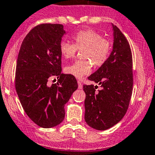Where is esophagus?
<instances>
[{
	"label": "esophagus",
	"mask_w": 155,
	"mask_h": 155,
	"mask_svg": "<svg viewBox=\"0 0 155 155\" xmlns=\"http://www.w3.org/2000/svg\"><path fill=\"white\" fill-rule=\"evenodd\" d=\"M78 87H79V89H82V83L80 82V81H78Z\"/></svg>",
	"instance_id": "34e87169"
}]
</instances>
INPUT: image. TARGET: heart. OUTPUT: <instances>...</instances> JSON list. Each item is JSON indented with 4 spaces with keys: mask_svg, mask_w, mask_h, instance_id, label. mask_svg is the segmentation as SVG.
I'll list each match as a JSON object with an SVG mask.
<instances>
[{
    "mask_svg": "<svg viewBox=\"0 0 155 155\" xmlns=\"http://www.w3.org/2000/svg\"><path fill=\"white\" fill-rule=\"evenodd\" d=\"M73 43L62 41L60 52L65 59L76 56L77 50H82V58L86 60H76L66 67V72L77 78L89 74L92 71V63L95 67L102 66L110 54L112 43L108 38L102 37L99 32L91 29L76 32L72 37Z\"/></svg>",
    "mask_w": 155,
    "mask_h": 155,
    "instance_id": "obj_1",
    "label": "heart"
}]
</instances>
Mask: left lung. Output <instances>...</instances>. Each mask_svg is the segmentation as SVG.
Returning <instances> with one entry per match:
<instances>
[{
  "instance_id": "1",
  "label": "left lung",
  "mask_w": 155,
  "mask_h": 155,
  "mask_svg": "<svg viewBox=\"0 0 155 155\" xmlns=\"http://www.w3.org/2000/svg\"><path fill=\"white\" fill-rule=\"evenodd\" d=\"M113 49L105 63L88 79L100 85H84L85 121L96 130H106L119 122L128 110L132 94V55L128 40L112 24Z\"/></svg>"
}]
</instances>
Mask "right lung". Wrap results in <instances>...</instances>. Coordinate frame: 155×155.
<instances>
[{
    "label": "right lung",
    "mask_w": 155,
    "mask_h": 155,
    "mask_svg": "<svg viewBox=\"0 0 155 155\" xmlns=\"http://www.w3.org/2000/svg\"><path fill=\"white\" fill-rule=\"evenodd\" d=\"M62 24L36 26L23 40L17 57L15 88L24 110L40 127L56 126L65 118L64 106L77 89L76 78L62 73L60 45ZM58 77L51 86L48 81Z\"/></svg>",
    "instance_id": "1"
}]
</instances>
